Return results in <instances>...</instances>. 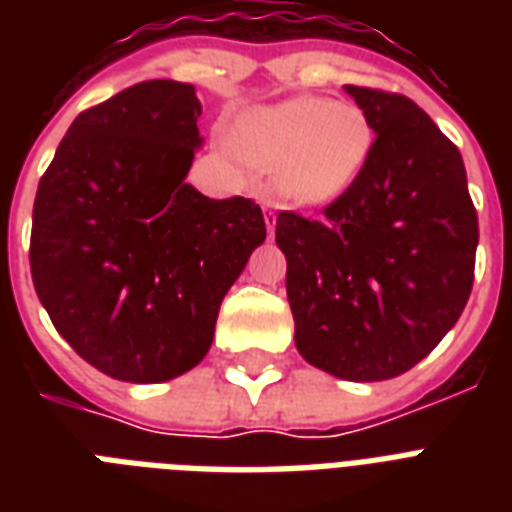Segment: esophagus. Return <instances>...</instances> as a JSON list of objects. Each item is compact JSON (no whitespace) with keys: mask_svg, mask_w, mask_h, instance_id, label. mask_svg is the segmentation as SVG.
Returning a JSON list of instances; mask_svg holds the SVG:
<instances>
[{"mask_svg":"<svg viewBox=\"0 0 512 512\" xmlns=\"http://www.w3.org/2000/svg\"><path fill=\"white\" fill-rule=\"evenodd\" d=\"M265 223H268V236H273V228H276V215H273L271 204H265Z\"/></svg>","mask_w":512,"mask_h":512,"instance_id":"obj_1","label":"esophagus"}]
</instances>
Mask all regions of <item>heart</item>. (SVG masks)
I'll list each match as a JSON object with an SVG mask.
<instances>
[{
  "instance_id": "1",
  "label": "heart",
  "mask_w": 512,
  "mask_h": 512,
  "mask_svg": "<svg viewBox=\"0 0 512 512\" xmlns=\"http://www.w3.org/2000/svg\"><path fill=\"white\" fill-rule=\"evenodd\" d=\"M233 143L249 164L271 170V188L281 199L324 207L361 177L374 130L353 103L300 95L244 116Z\"/></svg>"
}]
</instances>
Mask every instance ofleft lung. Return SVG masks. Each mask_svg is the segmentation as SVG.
<instances>
[{
  "label": "left lung",
  "mask_w": 512,
  "mask_h": 512,
  "mask_svg": "<svg viewBox=\"0 0 512 512\" xmlns=\"http://www.w3.org/2000/svg\"><path fill=\"white\" fill-rule=\"evenodd\" d=\"M372 122L364 172L324 209L276 217L295 345L350 382L409 372L457 324L473 289L478 215L452 140L404 95L345 84Z\"/></svg>",
  "instance_id": "1"
}]
</instances>
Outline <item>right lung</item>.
Returning a JSON list of instances; mask_svg holds the SVG:
<instances>
[{
    "label": "right lung",
    "instance_id": "right-lung-1",
    "mask_svg": "<svg viewBox=\"0 0 512 512\" xmlns=\"http://www.w3.org/2000/svg\"><path fill=\"white\" fill-rule=\"evenodd\" d=\"M193 84L151 79L87 108L39 180L31 279L60 337L122 382L207 356L225 292L265 241L252 199L185 175L201 146Z\"/></svg>",
    "mask_w": 512,
    "mask_h": 512
}]
</instances>
